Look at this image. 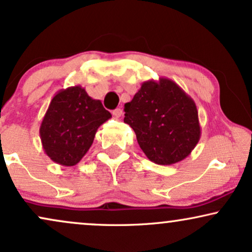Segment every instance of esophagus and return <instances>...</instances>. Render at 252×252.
Wrapping results in <instances>:
<instances>
[{"instance_id": "34e87169", "label": "esophagus", "mask_w": 252, "mask_h": 252, "mask_svg": "<svg viewBox=\"0 0 252 252\" xmlns=\"http://www.w3.org/2000/svg\"><path fill=\"white\" fill-rule=\"evenodd\" d=\"M112 114H113L116 118H120L123 116V110H121V108H116V110L112 112Z\"/></svg>"}]
</instances>
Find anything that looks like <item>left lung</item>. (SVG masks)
Masks as SVG:
<instances>
[{"instance_id": "left-lung-1", "label": "left lung", "mask_w": 252, "mask_h": 252, "mask_svg": "<svg viewBox=\"0 0 252 252\" xmlns=\"http://www.w3.org/2000/svg\"><path fill=\"white\" fill-rule=\"evenodd\" d=\"M124 111V123L132 127L142 152L157 164L180 162L200 140L196 104L168 78L142 83Z\"/></svg>"}]
</instances>
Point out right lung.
Returning <instances> with one entry per match:
<instances>
[{
    "instance_id": "obj_1",
    "label": "right lung",
    "mask_w": 252,
    "mask_h": 252,
    "mask_svg": "<svg viewBox=\"0 0 252 252\" xmlns=\"http://www.w3.org/2000/svg\"><path fill=\"white\" fill-rule=\"evenodd\" d=\"M112 118L101 101L76 85L58 91L39 127L43 150L54 162L74 166L91 147L97 129Z\"/></svg>"
}]
</instances>
